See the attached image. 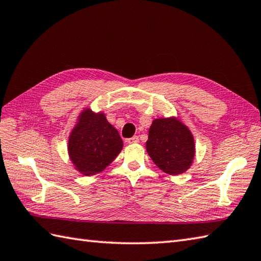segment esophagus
Returning a JSON list of instances; mask_svg holds the SVG:
<instances>
[{
    "instance_id": "esophagus-1",
    "label": "esophagus",
    "mask_w": 261,
    "mask_h": 261,
    "mask_svg": "<svg viewBox=\"0 0 261 261\" xmlns=\"http://www.w3.org/2000/svg\"><path fill=\"white\" fill-rule=\"evenodd\" d=\"M126 142L127 143H137V142H139V137L134 136L132 138H130V139H127Z\"/></svg>"
}]
</instances>
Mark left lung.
<instances>
[{"mask_svg":"<svg viewBox=\"0 0 261 261\" xmlns=\"http://www.w3.org/2000/svg\"><path fill=\"white\" fill-rule=\"evenodd\" d=\"M148 154L165 173L179 175L192 165L195 146L191 131L176 119H157L149 129Z\"/></svg>","mask_w":261,"mask_h":261,"instance_id":"1","label":"left lung"}]
</instances>
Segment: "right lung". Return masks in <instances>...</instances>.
Wrapping results in <instances>:
<instances>
[{
    "label": "right lung",
    "mask_w": 261,
    "mask_h": 261,
    "mask_svg": "<svg viewBox=\"0 0 261 261\" xmlns=\"http://www.w3.org/2000/svg\"><path fill=\"white\" fill-rule=\"evenodd\" d=\"M123 147L118 130L104 114L85 110L71 131L68 151L71 162L83 175L92 176L113 162Z\"/></svg>",
    "instance_id": "right-lung-1"
}]
</instances>
